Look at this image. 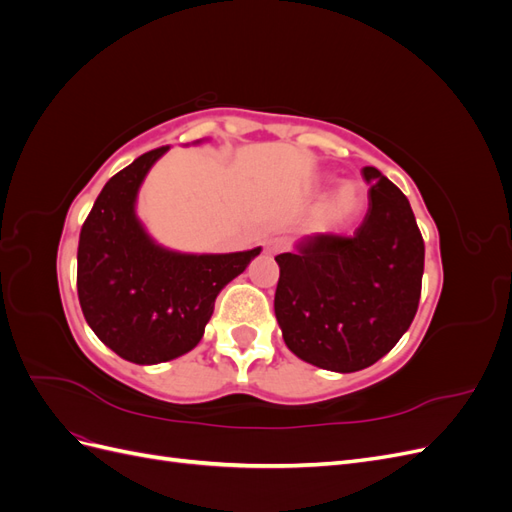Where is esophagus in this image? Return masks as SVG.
Returning a JSON list of instances; mask_svg holds the SVG:
<instances>
[{
  "instance_id": "obj_1",
  "label": "esophagus",
  "mask_w": 512,
  "mask_h": 512,
  "mask_svg": "<svg viewBox=\"0 0 512 512\" xmlns=\"http://www.w3.org/2000/svg\"><path fill=\"white\" fill-rule=\"evenodd\" d=\"M286 250H288V241L282 239V237H273V239L265 241V252L267 254H280V252H286Z\"/></svg>"
}]
</instances>
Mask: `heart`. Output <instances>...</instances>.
<instances>
[{
	"label": "heart",
	"mask_w": 512,
	"mask_h": 512,
	"mask_svg": "<svg viewBox=\"0 0 512 512\" xmlns=\"http://www.w3.org/2000/svg\"><path fill=\"white\" fill-rule=\"evenodd\" d=\"M365 194L356 183H342L339 188L327 198L322 215L324 222L333 228H344L348 222L356 218V213L363 209Z\"/></svg>",
	"instance_id": "b5f03b06"
}]
</instances>
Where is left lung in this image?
<instances>
[{
	"mask_svg": "<svg viewBox=\"0 0 512 512\" xmlns=\"http://www.w3.org/2000/svg\"><path fill=\"white\" fill-rule=\"evenodd\" d=\"M369 209L352 237L307 235L275 256V318L290 352L350 374L389 352L421 299L425 243L393 181L365 166Z\"/></svg>",
	"mask_w": 512,
	"mask_h": 512,
	"instance_id": "8db88e82",
	"label": "left lung"
}]
</instances>
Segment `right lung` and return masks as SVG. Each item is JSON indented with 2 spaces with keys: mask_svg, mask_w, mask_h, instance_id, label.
Wrapping results in <instances>:
<instances>
[{
  "mask_svg": "<svg viewBox=\"0 0 512 512\" xmlns=\"http://www.w3.org/2000/svg\"><path fill=\"white\" fill-rule=\"evenodd\" d=\"M168 147L143 153L108 179L81 228L76 288L87 324L104 346L136 365L173 361L203 339L220 290L260 247L181 254L149 237L136 196Z\"/></svg>",
  "mask_w": 512,
  "mask_h": 512,
  "instance_id": "right-lung-1",
  "label": "right lung"
}]
</instances>
